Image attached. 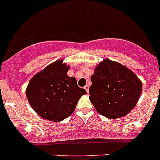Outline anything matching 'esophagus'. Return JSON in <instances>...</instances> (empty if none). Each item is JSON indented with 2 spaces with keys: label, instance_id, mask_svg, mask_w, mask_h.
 I'll use <instances>...</instances> for the list:
<instances>
[{
  "label": "esophagus",
  "instance_id": "obj_1",
  "mask_svg": "<svg viewBox=\"0 0 160 160\" xmlns=\"http://www.w3.org/2000/svg\"><path fill=\"white\" fill-rule=\"evenodd\" d=\"M84 89L86 90V91L87 92H89V86H88V85H86V86L84 87Z\"/></svg>",
  "mask_w": 160,
  "mask_h": 160
}]
</instances>
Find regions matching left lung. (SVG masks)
I'll return each mask as SVG.
<instances>
[{
    "label": "left lung",
    "mask_w": 160,
    "mask_h": 160,
    "mask_svg": "<svg viewBox=\"0 0 160 160\" xmlns=\"http://www.w3.org/2000/svg\"><path fill=\"white\" fill-rule=\"evenodd\" d=\"M90 101L99 114L108 119L125 116L133 109L142 91L137 76L116 62L105 59L91 76Z\"/></svg>",
    "instance_id": "left-lung-1"
}]
</instances>
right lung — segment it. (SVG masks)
Wrapping results in <instances>:
<instances>
[{"label": "right lung", "mask_w": 160, "mask_h": 160, "mask_svg": "<svg viewBox=\"0 0 160 160\" xmlns=\"http://www.w3.org/2000/svg\"><path fill=\"white\" fill-rule=\"evenodd\" d=\"M69 66L58 60L36 74L26 88V97L34 111L42 118L59 122L69 117L86 91L67 76Z\"/></svg>", "instance_id": "obj_1"}]
</instances>
